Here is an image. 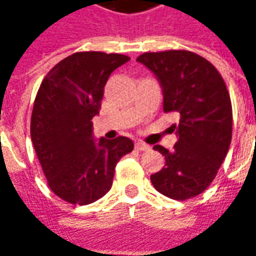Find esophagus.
<instances>
[{"label": "esophagus", "instance_id": "1", "mask_svg": "<svg viewBox=\"0 0 256 256\" xmlns=\"http://www.w3.org/2000/svg\"><path fill=\"white\" fill-rule=\"evenodd\" d=\"M135 148L140 150V151H150V150H151V146H150L148 144L142 142V141H136V142H135Z\"/></svg>", "mask_w": 256, "mask_h": 256}]
</instances>
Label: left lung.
Segmentation results:
<instances>
[{
    "instance_id": "1",
    "label": "left lung",
    "mask_w": 256,
    "mask_h": 256,
    "mask_svg": "<svg viewBox=\"0 0 256 256\" xmlns=\"http://www.w3.org/2000/svg\"><path fill=\"white\" fill-rule=\"evenodd\" d=\"M156 75L162 86L164 111L180 116L172 125L178 141L165 156V166L151 175L162 195L185 201L204 192L216 176L232 138V105L225 81L201 55L170 50L144 52L136 58Z\"/></svg>"
}]
</instances>
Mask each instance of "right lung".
Instances as JSON below:
<instances>
[{
	"mask_svg": "<svg viewBox=\"0 0 256 256\" xmlns=\"http://www.w3.org/2000/svg\"><path fill=\"white\" fill-rule=\"evenodd\" d=\"M130 61L122 54L75 52L45 75L31 115V140L48 186L74 205H88L111 190L115 165L134 150L126 136L92 138L104 86L114 70Z\"/></svg>",
	"mask_w": 256,
	"mask_h": 256,
	"instance_id": "right-lung-1",
	"label": "right lung"
}]
</instances>
